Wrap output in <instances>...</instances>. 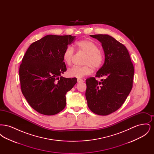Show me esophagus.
Returning <instances> with one entry per match:
<instances>
[{"label":"esophagus","mask_w":154,"mask_h":154,"mask_svg":"<svg viewBox=\"0 0 154 154\" xmlns=\"http://www.w3.org/2000/svg\"><path fill=\"white\" fill-rule=\"evenodd\" d=\"M84 81L82 80V79H77V82H79V83H81V82H82Z\"/></svg>","instance_id":"34e87169"}]
</instances>
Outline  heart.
Returning <instances> with one entry per match:
<instances>
[{
    "instance_id": "heart-1",
    "label": "heart",
    "mask_w": 154,
    "mask_h": 154,
    "mask_svg": "<svg viewBox=\"0 0 154 154\" xmlns=\"http://www.w3.org/2000/svg\"><path fill=\"white\" fill-rule=\"evenodd\" d=\"M79 51L86 54L83 66H73L67 71L69 76L75 78H81L91 73L94 69H98L102 66L104 62V55L99 50L98 45L92 40L85 39L76 43ZM74 54V50L70 46L67 47L63 52L62 57L67 65H70Z\"/></svg>"
}]
</instances>
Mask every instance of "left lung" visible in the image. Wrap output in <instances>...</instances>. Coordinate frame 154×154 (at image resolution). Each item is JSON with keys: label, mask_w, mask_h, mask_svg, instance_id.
<instances>
[{"label": "left lung", "mask_w": 154, "mask_h": 154, "mask_svg": "<svg viewBox=\"0 0 154 154\" xmlns=\"http://www.w3.org/2000/svg\"><path fill=\"white\" fill-rule=\"evenodd\" d=\"M102 46L104 62L96 77H104L98 82L95 77L86 80L85 96L93 112L107 116L119 109L132 90L134 67L124 45L108 35H95Z\"/></svg>", "instance_id": "left-lung-1"}]
</instances>
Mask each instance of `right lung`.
<instances>
[{"label":"right lung","instance_id":"right-lung-1","mask_svg":"<svg viewBox=\"0 0 154 154\" xmlns=\"http://www.w3.org/2000/svg\"><path fill=\"white\" fill-rule=\"evenodd\" d=\"M75 37L47 35L31 44L23 57L19 70L22 94L42 114L52 116L63 110L66 94L77 82L61 76L67 70L63 52Z\"/></svg>","mask_w":154,"mask_h":154}]
</instances>
